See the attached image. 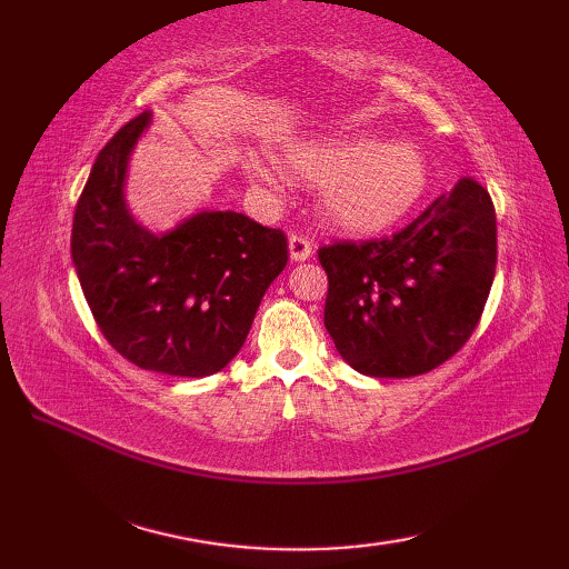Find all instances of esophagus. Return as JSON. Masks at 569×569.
Returning <instances> with one entry per match:
<instances>
[{
  "instance_id": "obj_1",
  "label": "esophagus",
  "mask_w": 569,
  "mask_h": 569,
  "mask_svg": "<svg viewBox=\"0 0 569 569\" xmlns=\"http://www.w3.org/2000/svg\"><path fill=\"white\" fill-rule=\"evenodd\" d=\"M288 253H291V261H308L312 257V241L308 237L291 234L288 237Z\"/></svg>"
}]
</instances>
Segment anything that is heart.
<instances>
[{
    "instance_id": "1",
    "label": "heart",
    "mask_w": 569,
    "mask_h": 569,
    "mask_svg": "<svg viewBox=\"0 0 569 569\" xmlns=\"http://www.w3.org/2000/svg\"><path fill=\"white\" fill-rule=\"evenodd\" d=\"M281 163L318 183L316 210L322 224L347 237H377L403 222L426 198L430 166L410 141L381 143L371 137H332L288 143ZM251 183L276 188L278 173L259 156L241 161Z\"/></svg>"
}]
</instances>
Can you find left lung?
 I'll use <instances>...</instances> for the list:
<instances>
[{"mask_svg": "<svg viewBox=\"0 0 569 569\" xmlns=\"http://www.w3.org/2000/svg\"><path fill=\"white\" fill-rule=\"evenodd\" d=\"M328 271L325 328L349 367L373 379L418 377L475 332L497 271V214L459 178L401 232L318 251Z\"/></svg>", "mask_w": 569, "mask_h": 569, "instance_id": "left-lung-1", "label": "left lung"}]
</instances>
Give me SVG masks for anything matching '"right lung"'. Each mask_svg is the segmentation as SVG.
Masks as SVG:
<instances>
[{"label":"right lung","instance_id":"right-lung-1","mask_svg":"<svg viewBox=\"0 0 569 569\" xmlns=\"http://www.w3.org/2000/svg\"><path fill=\"white\" fill-rule=\"evenodd\" d=\"M151 119H131L94 161L72 220V266L119 355L147 371L202 379L244 345L263 293L288 261V241L281 229L212 208L166 232L143 227L127 183Z\"/></svg>","mask_w":569,"mask_h":569}]
</instances>
